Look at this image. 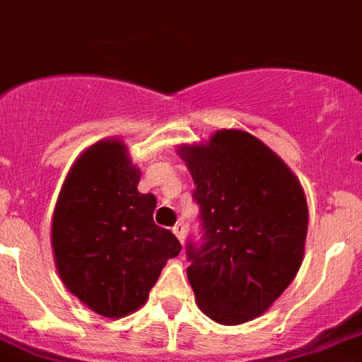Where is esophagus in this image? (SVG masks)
<instances>
[{
    "mask_svg": "<svg viewBox=\"0 0 362 362\" xmlns=\"http://www.w3.org/2000/svg\"><path fill=\"white\" fill-rule=\"evenodd\" d=\"M173 232H175V235L178 238V241L184 243V224L182 223L175 224V226H173Z\"/></svg>",
    "mask_w": 362,
    "mask_h": 362,
    "instance_id": "esophagus-1",
    "label": "esophagus"
}]
</instances>
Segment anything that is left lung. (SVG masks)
I'll return each instance as SVG.
<instances>
[{"label":"left lung","mask_w":362,"mask_h":362,"mask_svg":"<svg viewBox=\"0 0 362 362\" xmlns=\"http://www.w3.org/2000/svg\"><path fill=\"white\" fill-rule=\"evenodd\" d=\"M204 228L187 245V278L206 317L238 326L269 311L298 274L308 238V199L289 165L247 130L221 129L182 144Z\"/></svg>","instance_id":"8db88e82"}]
</instances>
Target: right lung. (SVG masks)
Instances as JSON below:
<instances>
[{"instance_id":"add662e5","label":"right lung","mask_w":362,"mask_h":362,"mask_svg":"<svg viewBox=\"0 0 362 362\" xmlns=\"http://www.w3.org/2000/svg\"><path fill=\"white\" fill-rule=\"evenodd\" d=\"M127 145L106 138L73 162L51 217L54 267L64 287L106 318L145 305L167 259L182 245L154 224L156 197L139 193Z\"/></svg>"}]
</instances>
